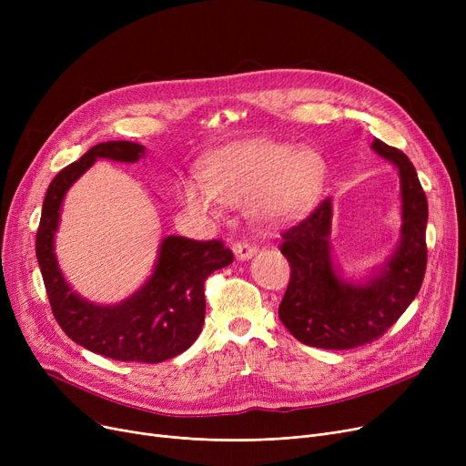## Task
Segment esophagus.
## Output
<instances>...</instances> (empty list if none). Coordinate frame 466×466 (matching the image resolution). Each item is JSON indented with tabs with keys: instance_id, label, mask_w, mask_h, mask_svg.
I'll use <instances>...</instances> for the list:
<instances>
[{
	"instance_id": "34e87169",
	"label": "esophagus",
	"mask_w": 466,
	"mask_h": 466,
	"mask_svg": "<svg viewBox=\"0 0 466 466\" xmlns=\"http://www.w3.org/2000/svg\"><path fill=\"white\" fill-rule=\"evenodd\" d=\"M234 255L238 260H249L257 255V248L249 246V243H236V246L232 248Z\"/></svg>"
}]
</instances>
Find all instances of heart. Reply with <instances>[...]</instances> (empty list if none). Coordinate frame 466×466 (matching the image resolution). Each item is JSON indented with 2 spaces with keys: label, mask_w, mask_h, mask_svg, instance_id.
<instances>
[{
  "label": "heart",
  "mask_w": 466,
  "mask_h": 466,
  "mask_svg": "<svg viewBox=\"0 0 466 466\" xmlns=\"http://www.w3.org/2000/svg\"><path fill=\"white\" fill-rule=\"evenodd\" d=\"M327 166L319 153L276 141L230 147L206 160L202 177L177 187L194 215L220 217L223 206H248L264 227H279L306 213L321 194Z\"/></svg>",
  "instance_id": "heart-1"
}]
</instances>
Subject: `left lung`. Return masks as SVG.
I'll return each mask as SVG.
<instances>
[{
    "instance_id": "obj_1",
    "label": "left lung",
    "mask_w": 466,
    "mask_h": 466,
    "mask_svg": "<svg viewBox=\"0 0 466 466\" xmlns=\"http://www.w3.org/2000/svg\"><path fill=\"white\" fill-rule=\"evenodd\" d=\"M372 151L397 167L400 236L395 249L359 278L334 258L332 198L319 204L281 238L290 281L279 304L283 327L299 341L321 350H351L381 336L418 297L427 266V196L410 158L380 139Z\"/></svg>"
}]
</instances>
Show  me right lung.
I'll return each mask as SVG.
<instances>
[{
    "instance_id": "1",
    "label": "right lung",
    "mask_w": 466,
    "mask_h": 466,
    "mask_svg": "<svg viewBox=\"0 0 466 466\" xmlns=\"http://www.w3.org/2000/svg\"><path fill=\"white\" fill-rule=\"evenodd\" d=\"M145 155L147 149L136 141L94 145L48 185L35 236L48 302L62 330L92 353L127 362H162L188 350L204 325L206 278L234 260L220 241L171 234L160 241L151 276L120 302H92L69 285L56 257V232L67 190L96 160L134 164Z\"/></svg>"
}]
</instances>
